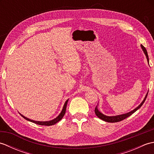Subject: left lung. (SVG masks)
<instances>
[{
  "label": "left lung",
  "mask_w": 154,
  "mask_h": 154,
  "mask_svg": "<svg viewBox=\"0 0 154 154\" xmlns=\"http://www.w3.org/2000/svg\"><path fill=\"white\" fill-rule=\"evenodd\" d=\"M141 48L142 49L143 53H144V54L146 55V59H147V60H148V63H149V58H148V52H147V50H146V48L143 47L142 44H141ZM148 92L147 93L145 98H144V99H143L142 102L140 103V104H139V105L137 106L136 109L132 110V111H130V112H127V113H125V114H119V115H116V116H106V115H104V114H103L102 112H100V111L99 110V109H98V106H97L98 104H97V106H96L95 109H94V112H95V114L98 116V118H99L100 119L103 120L104 121H105V122H120V121L123 120L124 119H126V118L130 116V115H132V114L133 113H134L137 110H138L142 106V104H143V103L145 102V100H146V98H147V96H148Z\"/></svg>",
  "instance_id": "8db88e82"
}]
</instances>
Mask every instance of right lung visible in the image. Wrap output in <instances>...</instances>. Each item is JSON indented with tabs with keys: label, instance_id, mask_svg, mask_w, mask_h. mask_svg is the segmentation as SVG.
I'll list each match as a JSON object with an SVG mask.
<instances>
[{
	"label": "right lung",
	"instance_id": "obj_1",
	"mask_svg": "<svg viewBox=\"0 0 154 154\" xmlns=\"http://www.w3.org/2000/svg\"><path fill=\"white\" fill-rule=\"evenodd\" d=\"M68 100H69V99H67L66 101H65V103L64 105H63V109H62L60 114H59V115L56 118H55L54 119L51 120H50V121H35V120L29 119H28V118H26V116H23L22 114H20V115L23 118H24V119H25L26 120L30 121V122H34L35 124H39V125H42V126H51V125H54V124H55L57 122H58L59 121L61 120L62 119V118L63 117L64 114L65 113V110H66V108H67V104Z\"/></svg>",
	"mask_w": 154,
	"mask_h": 154
}]
</instances>
